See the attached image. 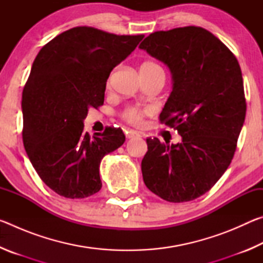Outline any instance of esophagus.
Instances as JSON below:
<instances>
[{
  "instance_id": "obj_1",
  "label": "esophagus",
  "mask_w": 263,
  "mask_h": 263,
  "mask_svg": "<svg viewBox=\"0 0 263 263\" xmlns=\"http://www.w3.org/2000/svg\"><path fill=\"white\" fill-rule=\"evenodd\" d=\"M141 137L140 133L135 130H127L126 131V138L127 139H132V138H139Z\"/></svg>"
}]
</instances>
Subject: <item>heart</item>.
<instances>
[{"label": "heart", "mask_w": 263, "mask_h": 263, "mask_svg": "<svg viewBox=\"0 0 263 263\" xmlns=\"http://www.w3.org/2000/svg\"><path fill=\"white\" fill-rule=\"evenodd\" d=\"M140 72H142V73H153V72L163 73V70L159 65L155 64V62L146 61L140 66ZM108 84H109V81H108ZM147 114H148V110H146V109L138 108V106H127V108L124 109V111L122 112V116L126 122L135 124V125H138V124L141 123L144 116Z\"/></svg>", "instance_id": "b5f03b06"}]
</instances>
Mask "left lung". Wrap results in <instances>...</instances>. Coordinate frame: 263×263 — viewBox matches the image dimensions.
<instances>
[{
	"mask_svg": "<svg viewBox=\"0 0 263 263\" xmlns=\"http://www.w3.org/2000/svg\"><path fill=\"white\" fill-rule=\"evenodd\" d=\"M139 47L171 70L173 89L159 119L182 137L176 145L147 138L142 179L164 201H193L233 159L246 116L241 69L226 45L199 26L157 31Z\"/></svg>",
	"mask_w": 263,
	"mask_h": 263,
	"instance_id": "left-lung-1",
	"label": "left lung"
}]
</instances>
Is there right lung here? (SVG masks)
Returning a JSON list of instances; mask_svg holds the SVG:
<instances>
[{
	"mask_svg": "<svg viewBox=\"0 0 263 263\" xmlns=\"http://www.w3.org/2000/svg\"><path fill=\"white\" fill-rule=\"evenodd\" d=\"M144 34L118 35L77 26L57 35L35 57L22 96L23 144L48 188L66 198L100 191V163L124 144L121 127L89 136L83 121L104 103L106 80Z\"/></svg>",
	"mask_w": 263,
	"mask_h": 263,
	"instance_id": "right-lung-1",
	"label": "right lung"
}]
</instances>
